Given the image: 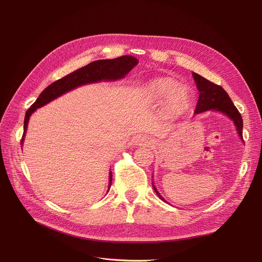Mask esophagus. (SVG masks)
I'll use <instances>...</instances> for the list:
<instances>
[{
	"instance_id": "34e87169",
	"label": "esophagus",
	"mask_w": 262,
	"mask_h": 262,
	"mask_svg": "<svg viewBox=\"0 0 262 262\" xmlns=\"http://www.w3.org/2000/svg\"><path fill=\"white\" fill-rule=\"evenodd\" d=\"M137 142H138L140 145H149L150 143H152V140H150V138H148L147 136H140L138 139H137Z\"/></svg>"
}]
</instances>
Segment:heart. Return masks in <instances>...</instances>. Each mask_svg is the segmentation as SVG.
<instances>
[{"label": "heart", "instance_id": "obj_1", "mask_svg": "<svg viewBox=\"0 0 262 262\" xmlns=\"http://www.w3.org/2000/svg\"><path fill=\"white\" fill-rule=\"evenodd\" d=\"M145 93L150 101L160 104L164 101L163 112L169 118H176L186 112L190 104V93L187 88L170 77L150 80L145 86Z\"/></svg>", "mask_w": 262, "mask_h": 262}]
</instances>
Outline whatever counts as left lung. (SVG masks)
I'll use <instances>...</instances> for the list:
<instances>
[{
	"mask_svg": "<svg viewBox=\"0 0 262 262\" xmlns=\"http://www.w3.org/2000/svg\"><path fill=\"white\" fill-rule=\"evenodd\" d=\"M192 75H193V78H194L195 84H196V88L200 92L199 101H198L194 113L201 114L203 112H207V110H211V109L216 110V112H219V113H222L223 115L228 117L233 122V124H235L237 127V132H238L240 139L243 140L242 117H241L240 113L238 112L236 106L233 105V103L231 102L227 92L221 86L213 84V82L199 75L198 73H192ZM153 187H154L156 194L163 202L167 203V201L160 195V193L157 191V189L155 188L154 185H153Z\"/></svg>",
	"mask_w": 262,
	"mask_h": 262,
	"instance_id": "left-lung-1",
	"label": "left lung"
}]
</instances>
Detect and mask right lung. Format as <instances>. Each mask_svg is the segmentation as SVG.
Here are the masks:
<instances>
[{
  "mask_svg": "<svg viewBox=\"0 0 262 262\" xmlns=\"http://www.w3.org/2000/svg\"><path fill=\"white\" fill-rule=\"evenodd\" d=\"M138 63V59L133 56H121L115 59H102L90 62L89 64L82 67L78 70L66 75L64 77L54 81L49 87H47L40 93L36 102L29 108L24 119V132L21 139L23 144L24 136L29 125V120L36 109L42 107L51 101L57 99L63 93L73 90L79 86L92 84L102 80H117L125 76ZM113 182V173L109 172V186L110 188ZM109 190V189H108Z\"/></svg>",
  "mask_w": 262,
  "mask_h": 262,
  "instance_id": "right-lung-1",
  "label": "right lung"
}]
</instances>
